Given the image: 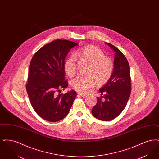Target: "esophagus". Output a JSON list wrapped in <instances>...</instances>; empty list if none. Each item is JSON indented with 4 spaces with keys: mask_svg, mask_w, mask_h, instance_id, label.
<instances>
[{
    "mask_svg": "<svg viewBox=\"0 0 159 159\" xmlns=\"http://www.w3.org/2000/svg\"><path fill=\"white\" fill-rule=\"evenodd\" d=\"M77 95H78V96H80V97H86V94H83V93H80V92H77Z\"/></svg>",
    "mask_w": 159,
    "mask_h": 159,
    "instance_id": "esophagus-1",
    "label": "esophagus"
}]
</instances>
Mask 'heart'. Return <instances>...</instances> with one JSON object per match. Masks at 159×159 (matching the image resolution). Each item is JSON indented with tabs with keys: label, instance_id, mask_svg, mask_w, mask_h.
Returning a JSON list of instances; mask_svg holds the SVG:
<instances>
[{
	"label": "heart",
	"instance_id": "heart-1",
	"mask_svg": "<svg viewBox=\"0 0 159 159\" xmlns=\"http://www.w3.org/2000/svg\"><path fill=\"white\" fill-rule=\"evenodd\" d=\"M76 58L89 64L87 74L88 76L76 77L71 83L76 91L86 93L95 86H103L108 83L113 76L114 70L113 61L99 48L93 45L84 46L74 52L65 60L64 68L69 77H72L76 73Z\"/></svg>",
	"mask_w": 159,
	"mask_h": 159
}]
</instances>
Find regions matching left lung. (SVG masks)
I'll return each instance as SVG.
<instances>
[{
	"label": "left lung",
	"instance_id": "obj_1",
	"mask_svg": "<svg viewBox=\"0 0 159 159\" xmlns=\"http://www.w3.org/2000/svg\"><path fill=\"white\" fill-rule=\"evenodd\" d=\"M115 52L113 75L104 86L99 89L97 103L92 110V115L102 121L113 120L126 106L130 95V67L126 57L114 46L106 43Z\"/></svg>",
	"mask_w": 159,
	"mask_h": 159
}]
</instances>
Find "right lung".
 Here are the masks:
<instances>
[{
    "label": "right lung",
    "instance_id": "add662e5",
    "mask_svg": "<svg viewBox=\"0 0 159 159\" xmlns=\"http://www.w3.org/2000/svg\"><path fill=\"white\" fill-rule=\"evenodd\" d=\"M75 42L57 39L42 46L31 60L26 84L31 104L43 119L55 122L67 116L76 97L71 91L63 94L68 86L64 64Z\"/></svg>",
    "mask_w": 159,
    "mask_h": 159
}]
</instances>
